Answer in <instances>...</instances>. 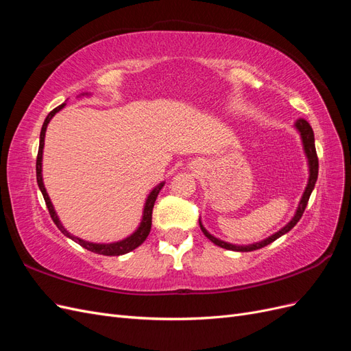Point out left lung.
I'll return each mask as SVG.
<instances>
[{"label":"left lung","mask_w":351,"mask_h":351,"mask_svg":"<svg viewBox=\"0 0 351 351\" xmlns=\"http://www.w3.org/2000/svg\"><path fill=\"white\" fill-rule=\"evenodd\" d=\"M295 129L297 132L300 133V137H302V143H303V151H304V155L307 158V165H309V180H307V186L304 189L303 192V196L299 202V206H297V210L294 217L290 219L289 224H285V227H282L280 231L275 232V234L267 237L262 241H258V243H252V244H246V246H240V244H231V243H227L224 240H219L217 237H214L210 234V232L202 226V221L199 218V226H200V230L204 231V234L214 243L217 244V246L222 247V249H227V250H236V252H252V250H258L261 247H265L268 246V244H271L272 241H275L277 239H280L281 236H284L285 232H289L297 222L300 221L303 212L306 209V205L307 202H309V197L312 195V190L315 189V183L317 180V169H319V162H317V155H316V149H315V136H313V130L311 124L307 123L306 120L303 119H299L295 121Z\"/></svg>","instance_id":"8db88e82"}]
</instances>
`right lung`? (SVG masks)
Instances as JSON below:
<instances>
[{
  "label": "right lung",
  "mask_w": 351,
  "mask_h": 351,
  "mask_svg": "<svg viewBox=\"0 0 351 351\" xmlns=\"http://www.w3.org/2000/svg\"><path fill=\"white\" fill-rule=\"evenodd\" d=\"M82 95H88V93H82ZM64 107H66V102L61 104L60 107L54 108L47 115L44 124H42L40 137H39V151H38V158H36V182H38V186H39L40 192H42V196H44V199H45V204H47V208L49 210V215H51L52 221H54V224L58 227V230L62 232V234L67 236L73 241L79 243L80 246L84 247V249H88V250H90L93 253L104 254V256H120V254L129 253V252L134 250L136 247H139L141 244L146 240V237L149 236L151 226H152V209H154V205H155V200L158 197V193L161 192V189L164 187L165 182H161L158 186H155L152 189V192L147 195L146 202H145V206H143V215H142L141 224H139V227L134 230L133 234H130L129 237H125V239H123L120 241H114V243H90V241H86V240H82L79 237L71 236L70 232L64 228V226L61 224V221H60V218L57 215V212H56L54 206H52V202H51V199H49V196L47 193V189L44 186V180H42V155H44V145H45L44 142H45L47 127H48L52 117H54L58 111H61Z\"/></svg>",
  "instance_id": "1"
}]
</instances>
